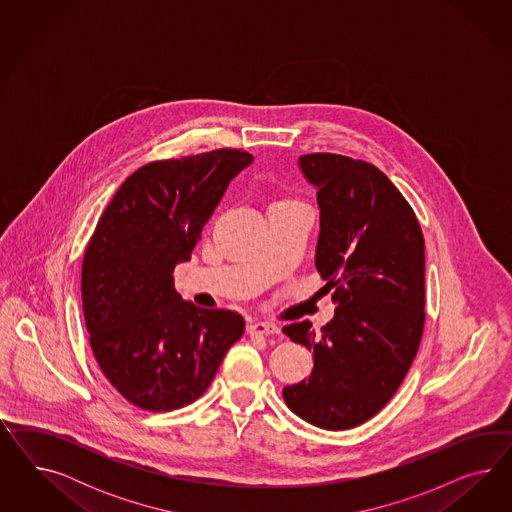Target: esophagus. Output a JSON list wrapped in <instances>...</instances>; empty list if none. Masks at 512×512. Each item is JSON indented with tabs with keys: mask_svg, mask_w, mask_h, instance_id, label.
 I'll return each mask as SVG.
<instances>
[{
	"mask_svg": "<svg viewBox=\"0 0 512 512\" xmlns=\"http://www.w3.org/2000/svg\"><path fill=\"white\" fill-rule=\"evenodd\" d=\"M248 332L253 336H268V334H279V328L272 323H264V321H253L249 323Z\"/></svg>",
	"mask_w": 512,
	"mask_h": 512,
	"instance_id": "obj_1",
	"label": "esophagus"
}]
</instances>
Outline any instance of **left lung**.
Masks as SVG:
<instances>
[{
	"label": "left lung",
	"instance_id": "8db88e82",
	"mask_svg": "<svg viewBox=\"0 0 512 512\" xmlns=\"http://www.w3.org/2000/svg\"><path fill=\"white\" fill-rule=\"evenodd\" d=\"M317 189L315 266L334 319L285 326L313 351L310 377L283 388L300 419L349 430L377 415L402 385L424 328V236L409 202L372 163L338 154L298 159Z\"/></svg>",
	"mask_w": 512,
	"mask_h": 512
}]
</instances>
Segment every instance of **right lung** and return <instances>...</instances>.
Returning <instances> with one entry per match:
<instances>
[{"label": "right lung", "instance_id": "right-lung-1", "mask_svg": "<svg viewBox=\"0 0 512 512\" xmlns=\"http://www.w3.org/2000/svg\"><path fill=\"white\" fill-rule=\"evenodd\" d=\"M251 163L231 148L148 163L97 221L82 263L84 321L101 372L140 409L172 411L201 398L244 334L240 313L178 295L172 272Z\"/></svg>", "mask_w": 512, "mask_h": 512}]
</instances>
